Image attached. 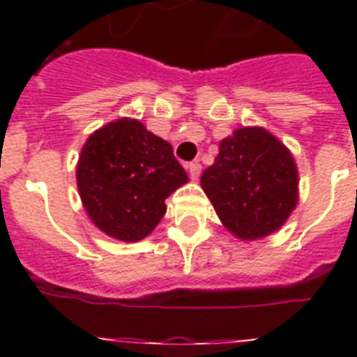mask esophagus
<instances>
[{
	"instance_id": "1",
	"label": "esophagus",
	"mask_w": 357,
	"mask_h": 357,
	"mask_svg": "<svg viewBox=\"0 0 357 357\" xmlns=\"http://www.w3.org/2000/svg\"><path fill=\"white\" fill-rule=\"evenodd\" d=\"M189 176H190V179H198L200 178V174H202V165L198 161H195V162H190L189 167Z\"/></svg>"
}]
</instances>
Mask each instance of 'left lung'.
I'll list each match as a JSON object with an SVG mask.
<instances>
[{
  "label": "left lung",
  "mask_w": 357,
  "mask_h": 357,
  "mask_svg": "<svg viewBox=\"0 0 357 357\" xmlns=\"http://www.w3.org/2000/svg\"><path fill=\"white\" fill-rule=\"evenodd\" d=\"M200 181L226 229L243 241L274 234L298 204L293 155L263 128L235 129L220 140Z\"/></svg>",
  "instance_id": "8db88e82"
}]
</instances>
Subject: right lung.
Segmentation results:
<instances>
[{
  "mask_svg": "<svg viewBox=\"0 0 357 357\" xmlns=\"http://www.w3.org/2000/svg\"><path fill=\"white\" fill-rule=\"evenodd\" d=\"M75 178L92 222L123 243L150 235L167 213L165 200L189 181L172 146L133 119H119L86 139Z\"/></svg>",
  "mask_w": 357,
  "mask_h": 357,
  "instance_id": "add662e5",
  "label": "right lung"
}]
</instances>
